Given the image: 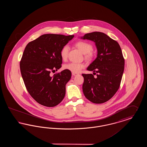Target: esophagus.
Segmentation results:
<instances>
[{
    "mask_svg": "<svg viewBox=\"0 0 147 147\" xmlns=\"http://www.w3.org/2000/svg\"><path fill=\"white\" fill-rule=\"evenodd\" d=\"M72 75L73 76H77V75H78V74L77 73H72Z\"/></svg>",
    "mask_w": 147,
    "mask_h": 147,
    "instance_id": "obj_1",
    "label": "esophagus"
}]
</instances>
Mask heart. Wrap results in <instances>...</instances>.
<instances>
[{
    "label": "heart",
    "instance_id": "b5f03b06",
    "mask_svg": "<svg viewBox=\"0 0 147 147\" xmlns=\"http://www.w3.org/2000/svg\"><path fill=\"white\" fill-rule=\"evenodd\" d=\"M76 46L84 55H86V57L90 58L91 57V52L92 51V46L91 44L85 41H79L76 44ZM69 51V47L65 46L63 47L61 52V57L63 60L67 59ZM84 67L83 63H71L65 64L63 65L64 69L69 70L73 73H78Z\"/></svg>",
    "mask_w": 147,
    "mask_h": 147
}]
</instances>
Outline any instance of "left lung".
Returning a JSON list of instances; mask_svg holds the SVG:
<instances>
[{
	"label": "left lung",
	"mask_w": 147,
	"mask_h": 147,
	"mask_svg": "<svg viewBox=\"0 0 147 147\" xmlns=\"http://www.w3.org/2000/svg\"><path fill=\"white\" fill-rule=\"evenodd\" d=\"M80 38L95 42L97 49V57L87 68L93 74L96 73L97 77L82 74L83 93L93 103H104L112 98L120 85L125 67L121 49L118 42L103 32L88 33Z\"/></svg>",
	"instance_id": "8db88e82"
}]
</instances>
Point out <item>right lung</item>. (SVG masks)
<instances>
[{
    "label": "right lung",
    "instance_id": "right-lung-1",
    "mask_svg": "<svg viewBox=\"0 0 147 147\" xmlns=\"http://www.w3.org/2000/svg\"><path fill=\"white\" fill-rule=\"evenodd\" d=\"M74 36L44 34L25 49L20 63L21 76L29 94L41 105L56 106L65 96L71 71L65 69L52 77L50 73L61 68V50Z\"/></svg>",
    "mask_w": 147,
    "mask_h": 147
}]
</instances>
